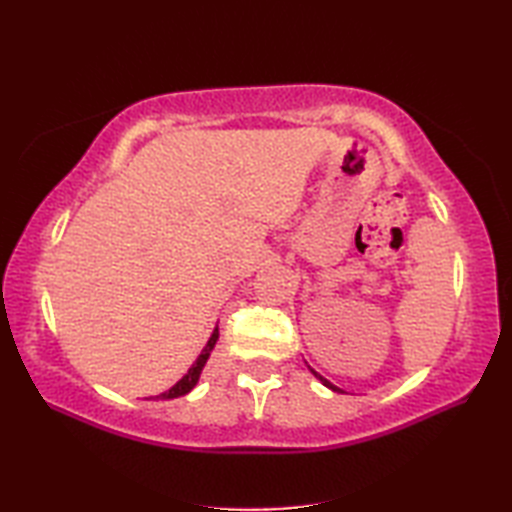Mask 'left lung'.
Returning <instances> with one entry per match:
<instances>
[{"label": "left lung", "mask_w": 512, "mask_h": 512, "mask_svg": "<svg viewBox=\"0 0 512 512\" xmlns=\"http://www.w3.org/2000/svg\"><path fill=\"white\" fill-rule=\"evenodd\" d=\"M314 376H317V378H319V380H321V383H323V385H325V387H330V389H332V391H341V389H339V387H334V385H332V383H330V380H325V378H323V376H319V374H317V372H314Z\"/></svg>", "instance_id": "obj_1"}]
</instances>
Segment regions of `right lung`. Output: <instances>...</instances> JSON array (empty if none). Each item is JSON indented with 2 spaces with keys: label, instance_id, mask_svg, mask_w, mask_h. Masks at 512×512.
Segmentation results:
<instances>
[{
  "label": "right lung",
  "instance_id": "1",
  "mask_svg": "<svg viewBox=\"0 0 512 512\" xmlns=\"http://www.w3.org/2000/svg\"><path fill=\"white\" fill-rule=\"evenodd\" d=\"M217 339H220V330H213V334H211V339H209V343L204 345V350H202V354L198 356V361H195L193 365H191V369L187 374H184L176 385H173L169 391H165V394H160L158 398L160 400H169V398H180V396H184V394H189V391L198 385V380H200V374H202V369H204V365H206V361H209V356H211V352H213V347H215V343H217Z\"/></svg>",
  "mask_w": 512,
  "mask_h": 512
}]
</instances>
